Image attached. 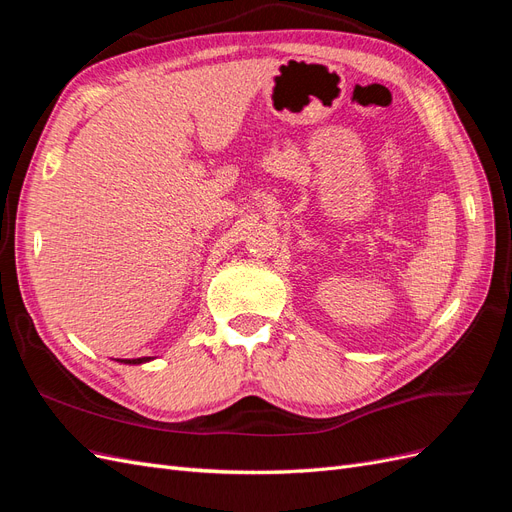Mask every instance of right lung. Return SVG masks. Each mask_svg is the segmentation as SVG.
<instances>
[{
  "label": "right lung",
  "instance_id": "right-lung-1",
  "mask_svg": "<svg viewBox=\"0 0 512 512\" xmlns=\"http://www.w3.org/2000/svg\"><path fill=\"white\" fill-rule=\"evenodd\" d=\"M150 358H135V360H120V362H125V364H144V362H148Z\"/></svg>",
  "mask_w": 512,
  "mask_h": 512
}]
</instances>
